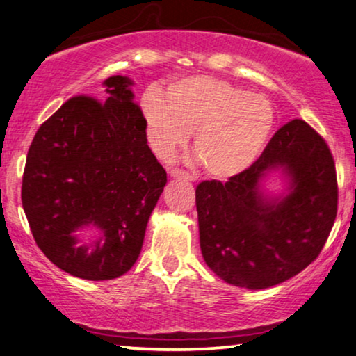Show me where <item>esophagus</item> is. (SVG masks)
<instances>
[{"label":"esophagus","mask_w":356,"mask_h":356,"mask_svg":"<svg viewBox=\"0 0 356 356\" xmlns=\"http://www.w3.org/2000/svg\"><path fill=\"white\" fill-rule=\"evenodd\" d=\"M170 177H175V179H184V181H193V177L188 172H186V170L182 169H172L170 170Z\"/></svg>","instance_id":"1"}]
</instances>
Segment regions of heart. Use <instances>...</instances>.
Returning <instances> with one entry per match:
<instances>
[{"mask_svg": "<svg viewBox=\"0 0 356 356\" xmlns=\"http://www.w3.org/2000/svg\"><path fill=\"white\" fill-rule=\"evenodd\" d=\"M147 141L169 157L193 131V149L205 172L228 179L258 159L274 128L271 102L227 80L191 75L169 83L163 100H143Z\"/></svg>", "mask_w": 356, "mask_h": 356, "instance_id": "b5f03b06", "label": "heart"}]
</instances>
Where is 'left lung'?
<instances>
[{
  "mask_svg": "<svg viewBox=\"0 0 356 356\" xmlns=\"http://www.w3.org/2000/svg\"><path fill=\"white\" fill-rule=\"evenodd\" d=\"M281 170L288 193L266 196L260 182ZM339 187L325 139L302 120L279 128L263 154L227 182L195 188L200 250L228 284L266 289L299 274L321 254L337 217Z\"/></svg>",
  "mask_w": 356,
  "mask_h": 356,
  "instance_id": "1",
  "label": "left lung"
}]
</instances>
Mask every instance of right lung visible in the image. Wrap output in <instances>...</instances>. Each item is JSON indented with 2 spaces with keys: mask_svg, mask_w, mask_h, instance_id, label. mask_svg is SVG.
<instances>
[{
  "mask_svg": "<svg viewBox=\"0 0 356 356\" xmlns=\"http://www.w3.org/2000/svg\"><path fill=\"white\" fill-rule=\"evenodd\" d=\"M131 85L115 75L102 100L72 97L40 124L26 159L21 199L35 243L57 268L88 281L131 269L168 182ZM80 229L96 241L80 247Z\"/></svg>",
  "mask_w": 356,
  "mask_h": 356,
  "instance_id": "right-lung-1",
  "label": "right lung"
}]
</instances>
